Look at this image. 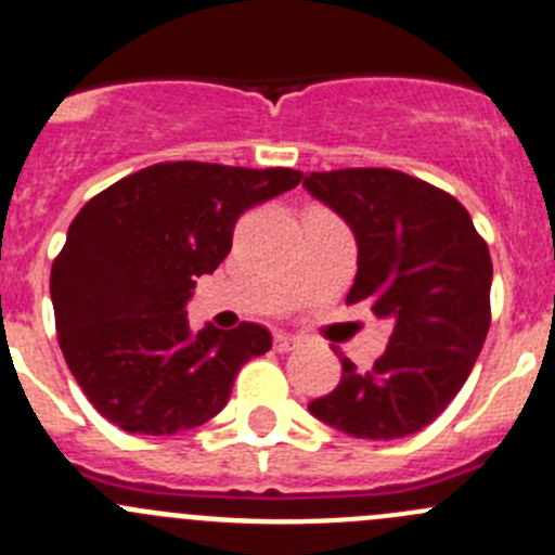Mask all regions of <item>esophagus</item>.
<instances>
[{"label": "esophagus", "mask_w": 555, "mask_h": 555, "mask_svg": "<svg viewBox=\"0 0 555 555\" xmlns=\"http://www.w3.org/2000/svg\"><path fill=\"white\" fill-rule=\"evenodd\" d=\"M298 346H300V338H295V335H289V333L273 335V349L276 351H293V349H298Z\"/></svg>", "instance_id": "34e87169"}]
</instances>
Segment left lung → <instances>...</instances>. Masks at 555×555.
Wrapping results in <instances>:
<instances>
[{"instance_id":"left-lung-1","label":"left lung","mask_w":555,"mask_h":555,"mask_svg":"<svg viewBox=\"0 0 555 555\" xmlns=\"http://www.w3.org/2000/svg\"><path fill=\"white\" fill-rule=\"evenodd\" d=\"M313 198L357 238L346 304L395 322L373 367L340 360V382L309 402L319 422L351 438H405L459 395L491 324V255L469 211L446 190L395 169L311 171Z\"/></svg>"}]
</instances>
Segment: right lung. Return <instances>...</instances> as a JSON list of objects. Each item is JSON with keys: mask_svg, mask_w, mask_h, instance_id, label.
Here are the masks:
<instances>
[{"mask_svg": "<svg viewBox=\"0 0 555 555\" xmlns=\"http://www.w3.org/2000/svg\"><path fill=\"white\" fill-rule=\"evenodd\" d=\"M295 169L171 160L93 195L50 268L59 346L91 405L126 433L177 435L225 408L271 333L242 322L193 330L195 279L215 273L251 206L287 193Z\"/></svg>", "mask_w": 555, "mask_h": 555, "instance_id": "add662e5", "label": "right lung"}]
</instances>
